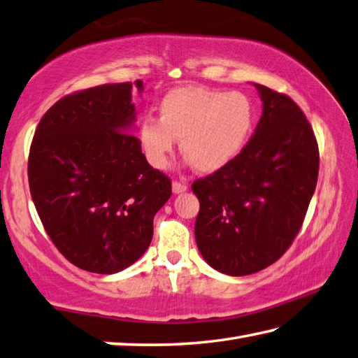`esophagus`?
Here are the masks:
<instances>
[{"label": "esophagus", "instance_id": "34e87169", "mask_svg": "<svg viewBox=\"0 0 358 358\" xmlns=\"http://www.w3.org/2000/svg\"><path fill=\"white\" fill-rule=\"evenodd\" d=\"M172 191H173V194H183L187 191V186L185 183H180V181H173Z\"/></svg>", "mask_w": 358, "mask_h": 358}]
</instances>
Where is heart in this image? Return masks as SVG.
Here are the masks:
<instances>
[{"label":"heart","mask_w":358,"mask_h":358,"mask_svg":"<svg viewBox=\"0 0 358 358\" xmlns=\"http://www.w3.org/2000/svg\"><path fill=\"white\" fill-rule=\"evenodd\" d=\"M255 127V107L241 91L178 87L159 103V121L139 125V144L147 161L164 169L180 139L189 164L200 173H215L241 155Z\"/></svg>","instance_id":"heart-1"}]
</instances>
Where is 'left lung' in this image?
<instances>
[{
  "mask_svg": "<svg viewBox=\"0 0 358 358\" xmlns=\"http://www.w3.org/2000/svg\"><path fill=\"white\" fill-rule=\"evenodd\" d=\"M262 116L233 163L197 180L195 241L217 271L245 276L276 262L295 239L318 178V144L289 96L253 83Z\"/></svg>",
  "mask_w": 358,
  "mask_h": 358,
  "instance_id": "8db88e82",
  "label": "left lung"
}]
</instances>
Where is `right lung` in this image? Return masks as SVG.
I'll list each match as a JSON object with an SVG mask.
<instances>
[{
    "label": "right lung",
    "instance_id": "obj_1",
    "mask_svg": "<svg viewBox=\"0 0 358 358\" xmlns=\"http://www.w3.org/2000/svg\"><path fill=\"white\" fill-rule=\"evenodd\" d=\"M110 83L62 97L41 117L29 152V189L55 247L76 267L113 275L149 248L171 180L147 163L131 91Z\"/></svg>",
    "mask_w": 358,
    "mask_h": 358
}]
</instances>
